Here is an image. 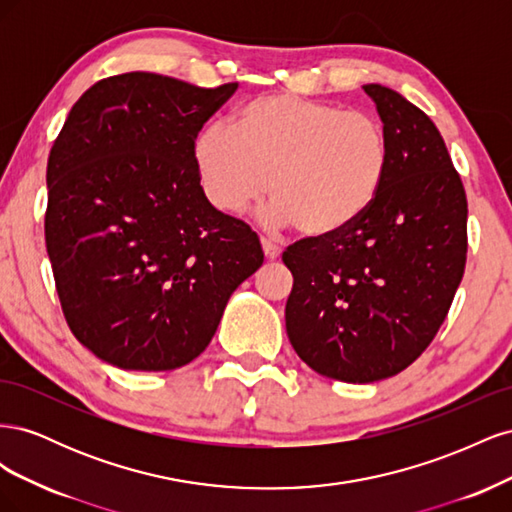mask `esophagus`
I'll list each match as a JSON object with an SVG mask.
<instances>
[{
    "instance_id": "34e87169",
    "label": "esophagus",
    "mask_w": 512,
    "mask_h": 512,
    "mask_svg": "<svg viewBox=\"0 0 512 512\" xmlns=\"http://www.w3.org/2000/svg\"><path fill=\"white\" fill-rule=\"evenodd\" d=\"M260 245H262V252H265V258L267 260H277L282 256V247L269 241V239H260Z\"/></svg>"
}]
</instances>
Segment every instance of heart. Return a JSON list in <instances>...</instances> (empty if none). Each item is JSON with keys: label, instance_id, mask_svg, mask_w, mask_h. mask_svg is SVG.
Wrapping results in <instances>:
<instances>
[{"label": "heart", "instance_id": "b5f03b06", "mask_svg": "<svg viewBox=\"0 0 512 512\" xmlns=\"http://www.w3.org/2000/svg\"><path fill=\"white\" fill-rule=\"evenodd\" d=\"M389 136L365 111L292 94L243 104L232 128L196 136L194 164L209 203L241 213L271 194L267 218L305 235H331L359 220L389 170Z\"/></svg>", "mask_w": 512, "mask_h": 512}]
</instances>
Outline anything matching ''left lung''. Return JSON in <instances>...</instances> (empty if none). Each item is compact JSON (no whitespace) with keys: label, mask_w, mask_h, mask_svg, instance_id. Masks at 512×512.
<instances>
[{"label":"left lung","mask_w":512,"mask_h":512,"mask_svg":"<svg viewBox=\"0 0 512 512\" xmlns=\"http://www.w3.org/2000/svg\"><path fill=\"white\" fill-rule=\"evenodd\" d=\"M389 136L374 203L346 228L284 252L294 284L286 333L301 359L342 382H376L436 337L466 269L468 200L444 138L421 108L363 85Z\"/></svg>","instance_id":"obj_1"}]
</instances>
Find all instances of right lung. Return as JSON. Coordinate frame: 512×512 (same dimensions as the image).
<instances>
[{
    "label": "right lung",
    "mask_w": 512,
    "mask_h": 512,
    "mask_svg": "<svg viewBox=\"0 0 512 512\" xmlns=\"http://www.w3.org/2000/svg\"><path fill=\"white\" fill-rule=\"evenodd\" d=\"M237 87L108 76L55 138L46 252L70 331L106 363L188 365L265 260L256 232L209 203L194 164L198 132Z\"/></svg>",
    "instance_id": "right-lung-1"
}]
</instances>
